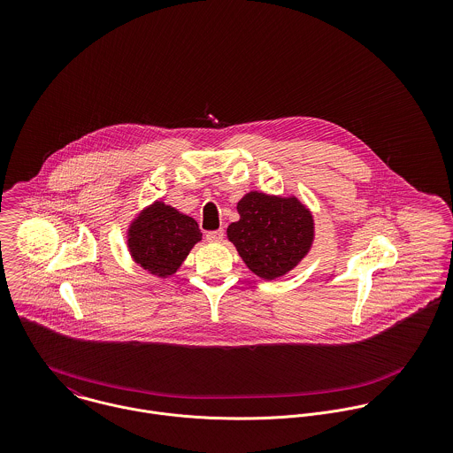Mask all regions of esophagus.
I'll return each instance as SVG.
<instances>
[{
  "label": "esophagus",
  "instance_id": "34e87169",
  "mask_svg": "<svg viewBox=\"0 0 453 453\" xmlns=\"http://www.w3.org/2000/svg\"><path fill=\"white\" fill-rule=\"evenodd\" d=\"M223 237H225V232H223V230L207 232V235H205L207 242H212V244H218V242H221V241H223Z\"/></svg>",
  "mask_w": 453,
  "mask_h": 453
}]
</instances>
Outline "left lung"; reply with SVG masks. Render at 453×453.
Returning a JSON list of instances; mask_svg holds the SVG:
<instances>
[{
    "label": "left lung",
    "mask_w": 453,
    "mask_h": 453,
    "mask_svg": "<svg viewBox=\"0 0 453 453\" xmlns=\"http://www.w3.org/2000/svg\"><path fill=\"white\" fill-rule=\"evenodd\" d=\"M239 221L226 228L246 266L261 279L289 273L305 258L316 239L311 209L295 195L250 192L237 202Z\"/></svg>",
    "instance_id": "left-lung-1"
}]
</instances>
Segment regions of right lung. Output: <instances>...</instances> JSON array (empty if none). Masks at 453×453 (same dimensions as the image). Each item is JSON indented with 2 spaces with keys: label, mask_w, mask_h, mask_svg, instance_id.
Listing matches in <instances>:
<instances>
[{
  "label": "right lung",
  "mask_w": 453,
  "mask_h": 453,
  "mask_svg": "<svg viewBox=\"0 0 453 453\" xmlns=\"http://www.w3.org/2000/svg\"><path fill=\"white\" fill-rule=\"evenodd\" d=\"M200 241L194 218L162 200L141 209L127 228L130 258L160 279L174 275Z\"/></svg>",
  "instance_id": "1"
}]
</instances>
